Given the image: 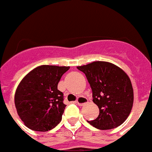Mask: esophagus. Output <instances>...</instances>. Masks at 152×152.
Instances as JSON below:
<instances>
[{
    "instance_id": "esophagus-1",
    "label": "esophagus",
    "mask_w": 152,
    "mask_h": 152,
    "mask_svg": "<svg viewBox=\"0 0 152 152\" xmlns=\"http://www.w3.org/2000/svg\"><path fill=\"white\" fill-rule=\"evenodd\" d=\"M87 103H88V99L84 96L79 97L77 100V104H78L79 106H83L84 104H87Z\"/></svg>"
}]
</instances>
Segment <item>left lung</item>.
<instances>
[{
  "label": "left lung",
  "mask_w": 152,
  "mask_h": 152,
  "mask_svg": "<svg viewBox=\"0 0 152 152\" xmlns=\"http://www.w3.org/2000/svg\"><path fill=\"white\" fill-rule=\"evenodd\" d=\"M77 68L85 73L93 90V101L99 110L98 117L89 123L99 129L122 125L130 114L134 99L128 75L106 61H94Z\"/></svg>",
  "instance_id": "obj_1"
}]
</instances>
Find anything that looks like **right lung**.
Returning a JSON list of instances; mask_svg holds the SVG:
<instances>
[{
    "instance_id": "obj_1",
    "label": "right lung",
    "mask_w": 152,
    "mask_h": 152,
    "mask_svg": "<svg viewBox=\"0 0 152 152\" xmlns=\"http://www.w3.org/2000/svg\"><path fill=\"white\" fill-rule=\"evenodd\" d=\"M70 66L41 65L21 80L15 93L17 114L30 129L46 132L62 119L66 105L57 86Z\"/></svg>"
}]
</instances>
